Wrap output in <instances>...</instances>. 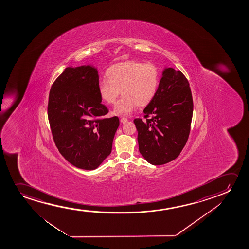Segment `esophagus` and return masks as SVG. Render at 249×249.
<instances>
[{
	"mask_svg": "<svg viewBox=\"0 0 249 249\" xmlns=\"http://www.w3.org/2000/svg\"><path fill=\"white\" fill-rule=\"evenodd\" d=\"M127 121H128V119L126 118V117H122L121 120H120V122H121V123H123H123H126Z\"/></svg>",
	"mask_w": 249,
	"mask_h": 249,
	"instance_id": "esophagus-1",
	"label": "esophagus"
}]
</instances>
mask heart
<instances>
[{
    "mask_svg": "<svg viewBox=\"0 0 249 249\" xmlns=\"http://www.w3.org/2000/svg\"><path fill=\"white\" fill-rule=\"evenodd\" d=\"M108 80L98 84L100 99L114 105L121 92L123 98L114 108V114L127 115L136 108L149 105L157 94L160 83V70L154 63L127 61L113 65L106 71Z\"/></svg>",
    "mask_w": 249,
    "mask_h": 249,
    "instance_id": "heart-1",
    "label": "heart"
}]
</instances>
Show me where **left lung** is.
<instances>
[{
	"mask_svg": "<svg viewBox=\"0 0 249 249\" xmlns=\"http://www.w3.org/2000/svg\"><path fill=\"white\" fill-rule=\"evenodd\" d=\"M143 113L145 120L133 121L140 154L152 165L170 162L187 142L193 114L190 84L180 71L164 69L157 94Z\"/></svg>",
	"mask_w": 249,
	"mask_h": 249,
	"instance_id": "1",
	"label": "left lung"
}]
</instances>
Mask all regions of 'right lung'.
Returning a JSON list of instances; mask_svg holds the SVG:
<instances>
[{"mask_svg": "<svg viewBox=\"0 0 249 249\" xmlns=\"http://www.w3.org/2000/svg\"><path fill=\"white\" fill-rule=\"evenodd\" d=\"M98 69L92 65L67 67L52 86L48 115L58 151L73 166L94 170L111 153L117 116L103 118Z\"/></svg>", "mask_w": 249, "mask_h": 249, "instance_id": "add662e5", "label": "right lung"}]
</instances>
